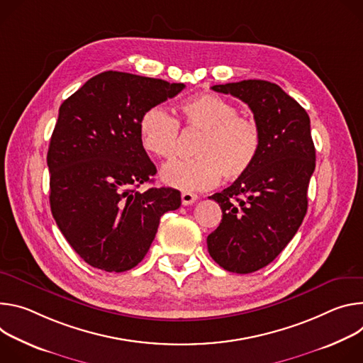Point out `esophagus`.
<instances>
[{
    "mask_svg": "<svg viewBox=\"0 0 363 363\" xmlns=\"http://www.w3.org/2000/svg\"><path fill=\"white\" fill-rule=\"evenodd\" d=\"M196 200H197V194H194L191 191H182V203H183V206L193 205Z\"/></svg>",
    "mask_w": 363,
    "mask_h": 363,
    "instance_id": "34e87169",
    "label": "esophagus"
}]
</instances>
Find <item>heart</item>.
<instances>
[{
	"label": "heart",
	"instance_id": "b5f03b06",
	"mask_svg": "<svg viewBox=\"0 0 363 363\" xmlns=\"http://www.w3.org/2000/svg\"><path fill=\"white\" fill-rule=\"evenodd\" d=\"M179 111L184 128L202 135L194 148L197 158L174 161L161 170L164 184L183 191L209 190L222 176L239 179L254 167L262 147V133L254 118L239 115L230 101L215 94L194 95L183 101ZM179 134V121L164 106L147 109L140 119V143L157 158L176 155Z\"/></svg>",
	"mask_w": 363,
	"mask_h": 363
}]
</instances>
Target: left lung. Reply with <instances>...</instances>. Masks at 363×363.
<instances>
[{
    "mask_svg": "<svg viewBox=\"0 0 363 363\" xmlns=\"http://www.w3.org/2000/svg\"><path fill=\"white\" fill-rule=\"evenodd\" d=\"M212 89L245 102L262 133L254 167L209 197L222 209L219 226L208 236L211 257L226 271L250 274L279 255L306 216L315 167L310 118L296 99L267 80H240Z\"/></svg>",
    "mask_w": 363,
    "mask_h": 363,
    "instance_id": "left-lung-1",
    "label": "left lung"
}]
</instances>
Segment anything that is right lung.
I'll list each match as a JSON object with an SVG mask.
<instances>
[{
	"label": "right lung",
	"instance_id": "add662e5",
	"mask_svg": "<svg viewBox=\"0 0 363 363\" xmlns=\"http://www.w3.org/2000/svg\"><path fill=\"white\" fill-rule=\"evenodd\" d=\"M183 89L108 70L60 105L48 152L50 209L70 247L94 268H134L148 252L160 218L180 208L176 189L137 190L157 173L138 124L147 109Z\"/></svg>",
	"mask_w": 363,
	"mask_h": 363
}]
</instances>
